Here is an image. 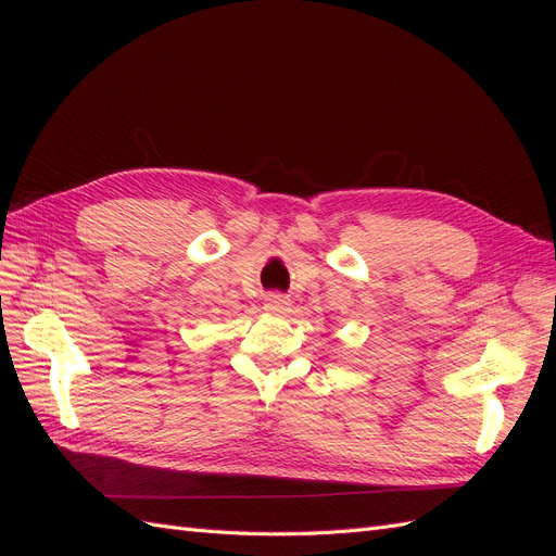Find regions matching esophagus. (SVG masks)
<instances>
[{
	"label": "esophagus",
	"mask_w": 556,
	"mask_h": 556,
	"mask_svg": "<svg viewBox=\"0 0 556 556\" xmlns=\"http://www.w3.org/2000/svg\"><path fill=\"white\" fill-rule=\"evenodd\" d=\"M266 308H268V311H276V313H285V311L290 308V299L285 296V294H278V292L268 294V296H266Z\"/></svg>",
	"instance_id": "esophagus-1"
}]
</instances>
